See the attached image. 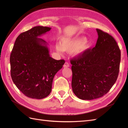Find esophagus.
I'll use <instances>...</instances> for the list:
<instances>
[{"mask_svg":"<svg viewBox=\"0 0 128 128\" xmlns=\"http://www.w3.org/2000/svg\"><path fill=\"white\" fill-rule=\"evenodd\" d=\"M63 66H64V68H68V67L69 66V63H68V62H65V63H64Z\"/></svg>","mask_w":128,"mask_h":128,"instance_id":"34e87169","label":"esophagus"}]
</instances>
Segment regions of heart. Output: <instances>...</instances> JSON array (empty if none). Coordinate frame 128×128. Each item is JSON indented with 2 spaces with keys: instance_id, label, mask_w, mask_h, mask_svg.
<instances>
[{
  "instance_id": "heart-1",
  "label": "heart",
  "mask_w": 128,
  "mask_h": 128,
  "mask_svg": "<svg viewBox=\"0 0 128 128\" xmlns=\"http://www.w3.org/2000/svg\"><path fill=\"white\" fill-rule=\"evenodd\" d=\"M90 47V43L84 37L64 38L59 44L56 46L57 52H74L75 55L82 54L88 50Z\"/></svg>"
}]
</instances>
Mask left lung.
I'll return each instance as SVG.
<instances>
[{
	"instance_id": "obj_1",
	"label": "left lung",
	"mask_w": 128,
	"mask_h": 128,
	"mask_svg": "<svg viewBox=\"0 0 128 128\" xmlns=\"http://www.w3.org/2000/svg\"><path fill=\"white\" fill-rule=\"evenodd\" d=\"M96 31V46L70 60L72 91L83 100L104 96L115 84L119 72L121 54L116 40L100 29Z\"/></svg>"
}]
</instances>
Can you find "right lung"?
<instances>
[{
    "instance_id": "obj_1",
    "label": "right lung",
    "mask_w": 128,
    "mask_h": 128,
    "mask_svg": "<svg viewBox=\"0 0 128 128\" xmlns=\"http://www.w3.org/2000/svg\"><path fill=\"white\" fill-rule=\"evenodd\" d=\"M50 29L38 26L21 33L10 54L13 82L22 93L32 98L42 99L50 94L54 76L65 63L64 60L50 57L47 42L38 38Z\"/></svg>"
}]
</instances>
